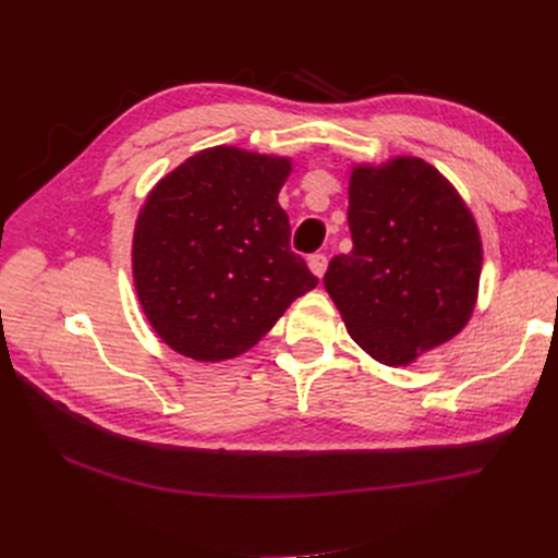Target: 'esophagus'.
Wrapping results in <instances>:
<instances>
[{
    "mask_svg": "<svg viewBox=\"0 0 558 558\" xmlns=\"http://www.w3.org/2000/svg\"><path fill=\"white\" fill-rule=\"evenodd\" d=\"M307 265L312 269V275H316L320 279V277L326 275V269H328V258L324 256V253H314V256L307 258Z\"/></svg>",
    "mask_w": 558,
    "mask_h": 558,
    "instance_id": "1",
    "label": "esophagus"
}]
</instances>
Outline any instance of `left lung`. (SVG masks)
Returning <instances> with one entry per match:
<instances>
[{
  "mask_svg": "<svg viewBox=\"0 0 558 558\" xmlns=\"http://www.w3.org/2000/svg\"><path fill=\"white\" fill-rule=\"evenodd\" d=\"M347 218L353 248L330 260L324 283L353 342L404 367L453 340L475 312L484 260L453 183L416 156L359 162Z\"/></svg>",
  "mask_w": 558,
  "mask_h": 558,
  "instance_id": "8db88e82",
  "label": "left lung"
}]
</instances>
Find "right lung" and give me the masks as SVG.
<instances>
[{"instance_id": "1", "label": "right lung", "mask_w": 558, "mask_h": 558, "mask_svg": "<svg viewBox=\"0 0 558 558\" xmlns=\"http://www.w3.org/2000/svg\"><path fill=\"white\" fill-rule=\"evenodd\" d=\"M286 156L211 146L165 174L140 209L132 281L150 328L181 356L238 359L318 283L291 251Z\"/></svg>"}]
</instances>
